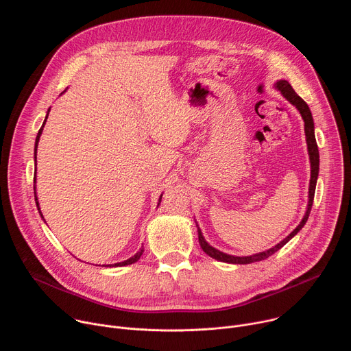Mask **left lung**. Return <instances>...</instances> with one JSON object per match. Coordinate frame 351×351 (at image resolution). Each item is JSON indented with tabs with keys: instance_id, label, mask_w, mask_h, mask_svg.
I'll return each mask as SVG.
<instances>
[{
	"instance_id": "1",
	"label": "left lung",
	"mask_w": 351,
	"mask_h": 351,
	"mask_svg": "<svg viewBox=\"0 0 351 351\" xmlns=\"http://www.w3.org/2000/svg\"><path fill=\"white\" fill-rule=\"evenodd\" d=\"M275 88L280 91V94L287 99V101L294 106L300 115H302L303 121H304V133H306V141H307V149H308V156H310V164H311V178H310V187H308V204H307V210L306 214L302 219V222L298 223V226L289 234L286 236L282 241H279L276 245H274L269 250H265V252L253 254V256H247V257H237V256H230L226 253L219 252L215 247L210 245L208 241L204 239L202 229L198 228V223L195 222L197 226V233H198V243L202 245L203 252L206 254H208L210 257L215 258L217 261L221 263H228V264H252V263H257V261H263L268 257H271L272 254H275L278 250H280L291 237H294L300 230L303 229V226L306 225L310 213H311V207L314 203V194H315V186H317V179H318V172H319V153H318V145H317V140H315V133H314V119L310 111V107L307 106V103L304 99L297 95V93L293 90V87L289 84L287 80H278L275 83Z\"/></svg>"
}]
</instances>
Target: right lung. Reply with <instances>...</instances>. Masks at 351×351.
<instances>
[{
    "label": "right lung",
    "instance_id": "obj_1",
    "mask_svg": "<svg viewBox=\"0 0 351 351\" xmlns=\"http://www.w3.org/2000/svg\"><path fill=\"white\" fill-rule=\"evenodd\" d=\"M66 91V90H65ZM64 91V93H65ZM64 93H61V94H64ZM48 114H49V108H48V111H47V115H45V119H44V122H43V126L40 128V130H38V133H37V137H36V143H34V165H36V169H37V145H38V140H40V136H41V133H43V128H44V125H45V122H47V118H48ZM34 199H36V206H37V210H38V213H40V215H41V218L44 219V217H43V214H41V211H40V204H38V198H37V193H36V172H34ZM161 198H162V194L160 195V202H158V206H160V203H161ZM45 222V221H44ZM143 252H144V248L141 247L138 252L133 256V257H130V258H128V260H125V261H122V263H117V264H110V265H103V267H126V265H130V264H134L136 261H138L140 260V257H141V254H143Z\"/></svg>",
    "mask_w": 351,
    "mask_h": 351
}]
</instances>
